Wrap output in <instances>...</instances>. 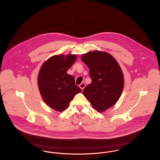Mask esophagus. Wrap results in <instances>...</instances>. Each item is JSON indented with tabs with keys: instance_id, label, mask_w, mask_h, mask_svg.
<instances>
[{
	"instance_id": "esophagus-1",
	"label": "esophagus",
	"mask_w": 160,
	"mask_h": 160,
	"mask_svg": "<svg viewBox=\"0 0 160 160\" xmlns=\"http://www.w3.org/2000/svg\"><path fill=\"white\" fill-rule=\"evenodd\" d=\"M80 88L82 89V90H83V89L85 88V87L86 86V85H85V83H82L80 85Z\"/></svg>"
}]
</instances>
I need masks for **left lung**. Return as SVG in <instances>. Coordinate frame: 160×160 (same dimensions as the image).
Wrapping results in <instances>:
<instances>
[{
	"label": "left lung",
	"instance_id": "1",
	"mask_svg": "<svg viewBox=\"0 0 160 160\" xmlns=\"http://www.w3.org/2000/svg\"><path fill=\"white\" fill-rule=\"evenodd\" d=\"M82 60L89 68L92 80L83 89V95L98 112L104 111L121 96L124 84L121 69L111 55L103 52H89Z\"/></svg>",
	"mask_w": 160,
	"mask_h": 160
}]
</instances>
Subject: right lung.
<instances>
[{
    "label": "right lung",
    "instance_id": "obj_1",
    "mask_svg": "<svg viewBox=\"0 0 160 160\" xmlns=\"http://www.w3.org/2000/svg\"><path fill=\"white\" fill-rule=\"evenodd\" d=\"M77 60L75 55L53 56L45 62L39 71L38 82L44 101L55 110L62 111L74 96L82 91L68 70Z\"/></svg>",
    "mask_w": 160,
    "mask_h": 160
}]
</instances>
